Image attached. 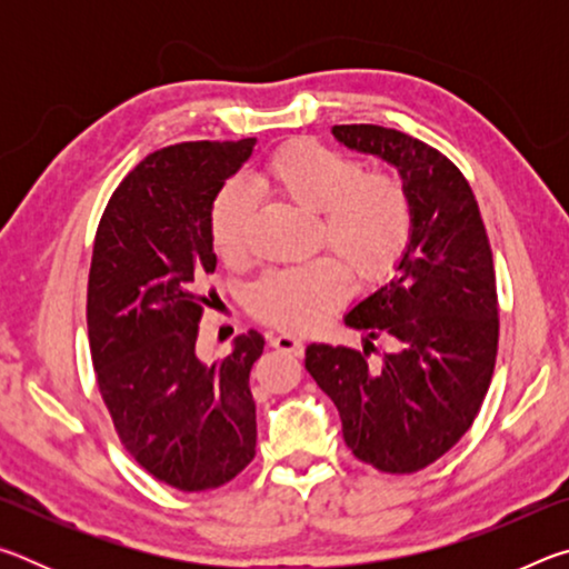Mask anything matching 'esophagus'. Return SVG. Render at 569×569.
<instances>
[{
	"label": "esophagus",
	"instance_id": "obj_1",
	"mask_svg": "<svg viewBox=\"0 0 569 569\" xmlns=\"http://www.w3.org/2000/svg\"><path fill=\"white\" fill-rule=\"evenodd\" d=\"M271 346L278 351H286V353H293V356H301L303 353V341L296 339V336H288V333H278L271 339Z\"/></svg>",
	"mask_w": 569,
	"mask_h": 569
}]
</instances>
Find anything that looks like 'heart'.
Returning a JSON list of instances; mask_svg holds the SVG:
<instances>
[{"instance_id":"1","label":"heart","mask_w":569,"mask_h":569,"mask_svg":"<svg viewBox=\"0 0 569 569\" xmlns=\"http://www.w3.org/2000/svg\"><path fill=\"white\" fill-rule=\"evenodd\" d=\"M256 186L321 213V243L350 266L361 286L383 283L407 256L413 200L397 172H366L361 160L341 150L293 138L266 160ZM253 226L256 208L248 192L238 186L220 188L208 213L210 246L220 261H246ZM342 264L336 258H319L266 273L248 288L250 313L281 331L319 329L349 298L351 278Z\"/></svg>"}]
</instances>
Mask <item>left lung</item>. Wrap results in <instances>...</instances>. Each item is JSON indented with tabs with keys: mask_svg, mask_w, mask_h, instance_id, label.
Masks as SVG:
<instances>
[{
	"mask_svg": "<svg viewBox=\"0 0 569 569\" xmlns=\"http://www.w3.org/2000/svg\"><path fill=\"white\" fill-rule=\"evenodd\" d=\"M346 148L397 166L413 200L399 273L346 313L363 351L311 343L306 369L329 393L356 459L413 475L467 435L495 373L499 303L492 248L467 178L447 156L381 124H333ZM383 338L388 351L370 341Z\"/></svg>",
	"mask_w": 569,
	"mask_h": 569,
	"instance_id": "8db88e82",
	"label": "left lung"
}]
</instances>
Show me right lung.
Here are the masks:
<instances>
[{"instance_id": "obj_1", "label": "right lung", "mask_w": 569, "mask_h": 569, "mask_svg": "<svg viewBox=\"0 0 569 569\" xmlns=\"http://www.w3.org/2000/svg\"><path fill=\"white\" fill-rule=\"evenodd\" d=\"M256 138L152 152L114 188L94 236L88 333L100 397L128 455L180 492H206L256 457L250 366L263 336L240 333L223 361L198 359L216 291L208 213Z\"/></svg>"}]
</instances>
